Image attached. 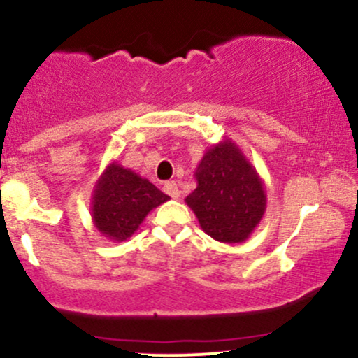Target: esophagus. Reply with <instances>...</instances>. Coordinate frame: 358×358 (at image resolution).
<instances>
[{
	"label": "esophagus",
	"instance_id": "1",
	"mask_svg": "<svg viewBox=\"0 0 358 358\" xmlns=\"http://www.w3.org/2000/svg\"><path fill=\"white\" fill-rule=\"evenodd\" d=\"M163 190H165V193H168L171 199H178L180 196V190L175 182H165V185H163Z\"/></svg>",
	"mask_w": 358,
	"mask_h": 358
}]
</instances>
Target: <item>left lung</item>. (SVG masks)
Listing matches in <instances>:
<instances>
[{
  "instance_id": "1",
  "label": "left lung",
  "mask_w": 358,
  "mask_h": 358,
  "mask_svg": "<svg viewBox=\"0 0 358 358\" xmlns=\"http://www.w3.org/2000/svg\"><path fill=\"white\" fill-rule=\"evenodd\" d=\"M196 188L185 199L212 239H249L266 213V188L257 170L232 139L208 148L193 173Z\"/></svg>"
}]
</instances>
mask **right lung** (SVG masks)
<instances>
[{
	"mask_svg": "<svg viewBox=\"0 0 358 358\" xmlns=\"http://www.w3.org/2000/svg\"><path fill=\"white\" fill-rule=\"evenodd\" d=\"M170 196L155 187L150 180L129 168L109 163L104 168L90 200L94 227L113 242L129 239L146 215Z\"/></svg>",
	"mask_w": 358,
	"mask_h": 358,
	"instance_id": "add662e5",
	"label": "right lung"
}]
</instances>
